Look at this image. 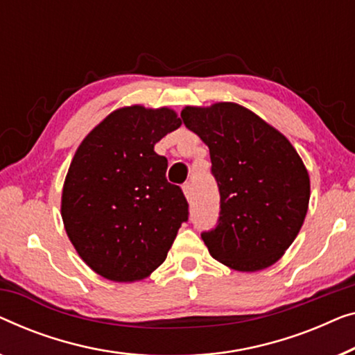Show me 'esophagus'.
Here are the masks:
<instances>
[{
    "instance_id": "esophagus-1",
    "label": "esophagus",
    "mask_w": 355,
    "mask_h": 355,
    "mask_svg": "<svg viewBox=\"0 0 355 355\" xmlns=\"http://www.w3.org/2000/svg\"><path fill=\"white\" fill-rule=\"evenodd\" d=\"M182 190H184V195H186V198L187 200H192V195H193V192H192V184L190 182H186L182 186Z\"/></svg>"
}]
</instances>
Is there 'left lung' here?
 <instances>
[{"instance_id": "1", "label": "left lung", "mask_w": 355, "mask_h": 355, "mask_svg": "<svg viewBox=\"0 0 355 355\" xmlns=\"http://www.w3.org/2000/svg\"><path fill=\"white\" fill-rule=\"evenodd\" d=\"M181 118L207 144L218 182V225L202 232L209 254L230 269L277 263L304 223L309 174L286 137L234 102L186 107Z\"/></svg>"}]
</instances>
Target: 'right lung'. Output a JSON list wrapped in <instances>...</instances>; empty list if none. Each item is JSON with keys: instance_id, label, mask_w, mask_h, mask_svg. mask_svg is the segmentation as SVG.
<instances>
[{"instance_id": "add662e5", "label": "right lung", "mask_w": 355, "mask_h": 355, "mask_svg": "<svg viewBox=\"0 0 355 355\" xmlns=\"http://www.w3.org/2000/svg\"><path fill=\"white\" fill-rule=\"evenodd\" d=\"M179 126L168 107H123L76 148L60 214L76 253L96 274L136 282L166 259L189 203L166 181L168 160L153 147Z\"/></svg>"}]
</instances>
